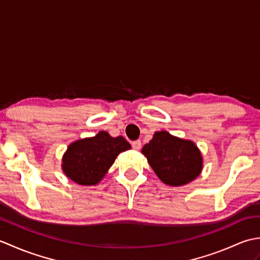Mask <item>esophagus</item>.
Returning a JSON list of instances; mask_svg holds the SVG:
<instances>
[{"mask_svg": "<svg viewBox=\"0 0 260 260\" xmlns=\"http://www.w3.org/2000/svg\"><path fill=\"white\" fill-rule=\"evenodd\" d=\"M132 146H133V148H134L135 151H139L140 148H141V146H142V143H141V141H134L133 144H132Z\"/></svg>", "mask_w": 260, "mask_h": 260, "instance_id": "obj_1", "label": "esophagus"}]
</instances>
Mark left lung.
Masks as SVG:
<instances>
[{"mask_svg": "<svg viewBox=\"0 0 260 260\" xmlns=\"http://www.w3.org/2000/svg\"><path fill=\"white\" fill-rule=\"evenodd\" d=\"M142 153L157 178L171 186L190 183L202 172L203 157L196 143L167 131L155 132Z\"/></svg>", "mask_w": 260, "mask_h": 260, "instance_id": "left-lung-1", "label": "left lung"}]
</instances>
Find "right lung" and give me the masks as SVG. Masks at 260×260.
Segmentation results:
<instances>
[{"label": "right lung", "instance_id": "right-lung-1", "mask_svg": "<svg viewBox=\"0 0 260 260\" xmlns=\"http://www.w3.org/2000/svg\"><path fill=\"white\" fill-rule=\"evenodd\" d=\"M131 147L123 136L112 137L108 132L101 131L95 136L71 143L62 156V172L79 185H96L106 175L118 154Z\"/></svg>", "mask_w": 260, "mask_h": 260}]
</instances>
